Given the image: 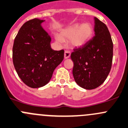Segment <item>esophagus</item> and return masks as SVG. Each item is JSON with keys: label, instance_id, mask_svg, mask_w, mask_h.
<instances>
[{"label": "esophagus", "instance_id": "esophagus-1", "mask_svg": "<svg viewBox=\"0 0 128 128\" xmlns=\"http://www.w3.org/2000/svg\"><path fill=\"white\" fill-rule=\"evenodd\" d=\"M70 52L68 50H66L64 52V59H68V58L70 57Z\"/></svg>", "mask_w": 128, "mask_h": 128}]
</instances>
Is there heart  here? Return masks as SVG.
Wrapping results in <instances>:
<instances>
[{"instance_id":"heart-1","label":"heart","mask_w":128,"mask_h":128,"mask_svg":"<svg viewBox=\"0 0 128 128\" xmlns=\"http://www.w3.org/2000/svg\"><path fill=\"white\" fill-rule=\"evenodd\" d=\"M93 27L89 23L74 24L60 31L59 38H57V41L62 40H69L73 47L79 48L85 45L92 38Z\"/></svg>"}]
</instances>
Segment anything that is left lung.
<instances>
[{
  "instance_id": "1",
  "label": "left lung",
  "mask_w": 128,
  "mask_h": 128,
  "mask_svg": "<svg viewBox=\"0 0 128 128\" xmlns=\"http://www.w3.org/2000/svg\"><path fill=\"white\" fill-rule=\"evenodd\" d=\"M95 36L83 46L74 49L70 58L76 82L86 89H93L104 82L111 69L113 43L105 24L94 17Z\"/></svg>"
}]
</instances>
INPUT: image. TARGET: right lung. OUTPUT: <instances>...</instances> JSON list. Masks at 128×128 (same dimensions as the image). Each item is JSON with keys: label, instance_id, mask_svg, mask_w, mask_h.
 Returning <instances> with one entry per match:
<instances>
[{"label": "right lung", "instance_id": "obj_1", "mask_svg": "<svg viewBox=\"0 0 128 128\" xmlns=\"http://www.w3.org/2000/svg\"><path fill=\"white\" fill-rule=\"evenodd\" d=\"M43 20H30L20 27L14 42L12 59L24 84L39 88L48 84L54 69L64 59V50L50 48L51 38L42 28Z\"/></svg>", "mask_w": 128, "mask_h": 128}]
</instances>
